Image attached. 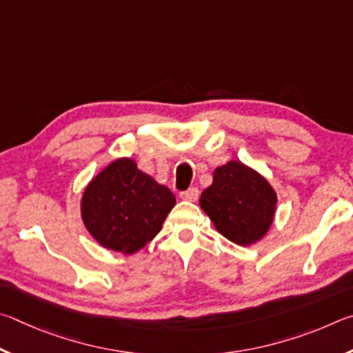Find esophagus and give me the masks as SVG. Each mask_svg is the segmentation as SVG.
Masks as SVG:
<instances>
[{
	"label": "esophagus",
	"mask_w": 353,
	"mask_h": 353,
	"mask_svg": "<svg viewBox=\"0 0 353 353\" xmlns=\"http://www.w3.org/2000/svg\"><path fill=\"white\" fill-rule=\"evenodd\" d=\"M199 196H200V192L196 188H190L180 194V199L184 201H196L199 200Z\"/></svg>",
	"instance_id": "34e87169"
}]
</instances>
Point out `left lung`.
Segmentation results:
<instances>
[{
  "label": "left lung",
  "instance_id": "obj_1",
  "mask_svg": "<svg viewBox=\"0 0 353 353\" xmlns=\"http://www.w3.org/2000/svg\"><path fill=\"white\" fill-rule=\"evenodd\" d=\"M277 194L261 172L231 159L214 170L200 208L221 236L239 246L254 245L274 221Z\"/></svg>",
  "mask_w": 353,
  "mask_h": 353
}]
</instances>
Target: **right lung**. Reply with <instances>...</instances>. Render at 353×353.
<instances>
[{
	"instance_id": "1",
	"label": "right lung",
	"mask_w": 353,
	"mask_h": 353,
	"mask_svg": "<svg viewBox=\"0 0 353 353\" xmlns=\"http://www.w3.org/2000/svg\"><path fill=\"white\" fill-rule=\"evenodd\" d=\"M175 203L169 188L139 170L133 158L122 157L86 184L80 217L102 248L130 256L158 236Z\"/></svg>"
}]
</instances>
